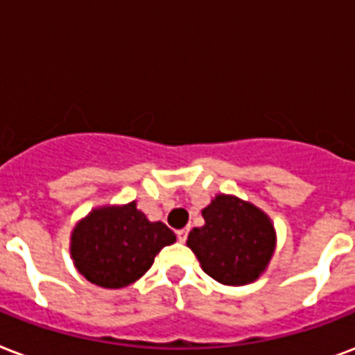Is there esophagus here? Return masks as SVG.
Masks as SVG:
<instances>
[{
    "label": "esophagus",
    "mask_w": 355,
    "mask_h": 355,
    "mask_svg": "<svg viewBox=\"0 0 355 355\" xmlns=\"http://www.w3.org/2000/svg\"><path fill=\"white\" fill-rule=\"evenodd\" d=\"M187 235H189V227H183V230L178 232V241H180V243H185Z\"/></svg>",
    "instance_id": "1"
}]
</instances>
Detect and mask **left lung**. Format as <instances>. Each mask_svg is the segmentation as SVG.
Instances as JSON below:
<instances>
[{
  "label": "left lung",
  "instance_id": "8db88e82",
  "mask_svg": "<svg viewBox=\"0 0 355 355\" xmlns=\"http://www.w3.org/2000/svg\"><path fill=\"white\" fill-rule=\"evenodd\" d=\"M202 216L205 224L194 227L187 239L202 270L222 285L254 283L276 252V227L270 216L233 194H216Z\"/></svg>",
  "mask_w": 355,
  "mask_h": 355
}]
</instances>
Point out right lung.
Here are the masks:
<instances>
[{"label":"right lung","mask_w":355,"mask_h":355,"mask_svg":"<svg viewBox=\"0 0 355 355\" xmlns=\"http://www.w3.org/2000/svg\"><path fill=\"white\" fill-rule=\"evenodd\" d=\"M175 243L163 222H150L137 202L94 207L73 226L70 257L90 283L103 289H123L144 276L155 255Z\"/></svg>","instance_id":"obj_1"}]
</instances>
